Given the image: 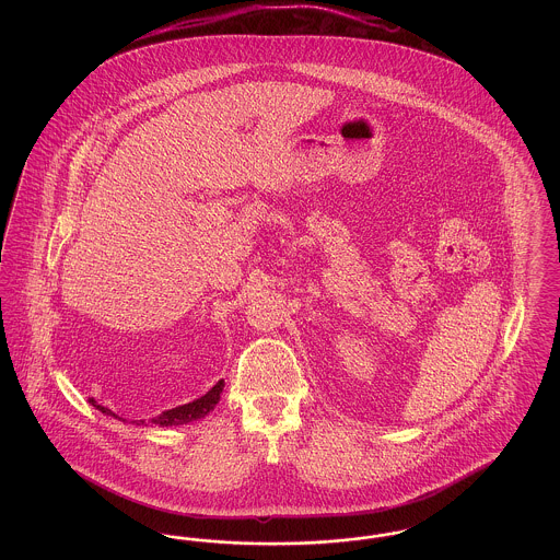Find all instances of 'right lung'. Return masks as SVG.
I'll return each instance as SVG.
<instances>
[{"label":"right lung","instance_id":"1","mask_svg":"<svg viewBox=\"0 0 560 560\" xmlns=\"http://www.w3.org/2000/svg\"><path fill=\"white\" fill-rule=\"evenodd\" d=\"M222 388H224V382L220 380V382L213 386L212 390H208L201 399L192 400V402H187V405H180V407H174V409H167V411L160 413L158 418H153L151 422L158 424V427H178V424H188V422H192V420H199V418H203V416H208V413L212 411L213 405L220 400ZM90 402H92L98 411H103L105 416L117 418L108 407L98 405L94 399H90ZM117 420H121V418H117ZM140 422H144V420H140Z\"/></svg>","mask_w":560,"mask_h":560}]
</instances>
